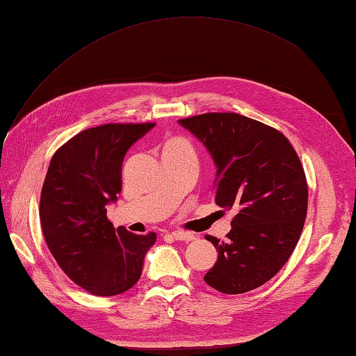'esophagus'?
<instances>
[{"label": "esophagus", "instance_id": "1", "mask_svg": "<svg viewBox=\"0 0 356 356\" xmlns=\"http://www.w3.org/2000/svg\"><path fill=\"white\" fill-rule=\"evenodd\" d=\"M171 237L174 240H180V241H191L194 240V234L191 232H185V231H172L171 232Z\"/></svg>", "mask_w": 356, "mask_h": 356}]
</instances>
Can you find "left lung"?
Masks as SVG:
<instances>
[{
	"instance_id": "obj_1",
	"label": "left lung",
	"mask_w": 356,
	"mask_h": 356,
	"mask_svg": "<svg viewBox=\"0 0 356 356\" xmlns=\"http://www.w3.org/2000/svg\"><path fill=\"white\" fill-rule=\"evenodd\" d=\"M217 166L214 197L234 209L225 241L207 236L217 261L203 277L236 295L260 287L289 260L307 214V182L297 151L283 133L237 113L180 119Z\"/></svg>"
}]
</instances>
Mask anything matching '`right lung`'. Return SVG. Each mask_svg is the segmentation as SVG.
Here are the masks:
<instances>
[{
  "label": "right lung",
  "instance_id": "right-lung-1",
  "mask_svg": "<svg viewBox=\"0 0 356 356\" xmlns=\"http://www.w3.org/2000/svg\"><path fill=\"white\" fill-rule=\"evenodd\" d=\"M156 124H105L73 136L53 154L41 191V228L65 275L87 292L111 297L130 289L156 234L138 236L107 218L122 191V162Z\"/></svg>",
  "mask_w": 356,
  "mask_h": 356
}]
</instances>
